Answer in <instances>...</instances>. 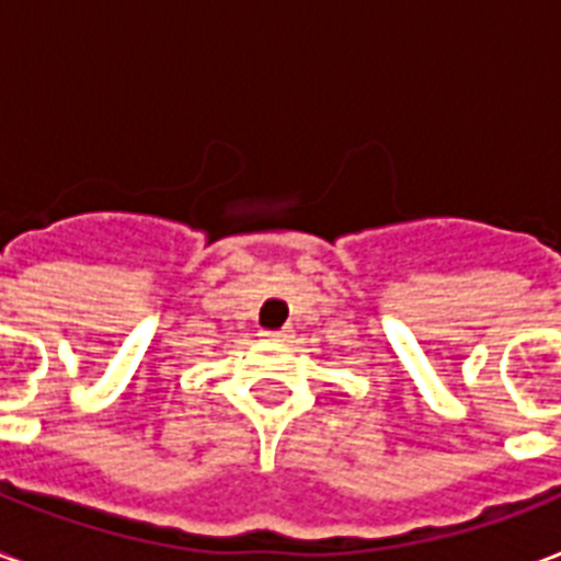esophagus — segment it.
I'll use <instances>...</instances> for the list:
<instances>
[{
	"instance_id": "obj_1",
	"label": "esophagus",
	"mask_w": 561,
	"mask_h": 561,
	"mask_svg": "<svg viewBox=\"0 0 561 561\" xmlns=\"http://www.w3.org/2000/svg\"><path fill=\"white\" fill-rule=\"evenodd\" d=\"M262 337H264V341H271V343H282V341H285V337H288V334H285V332H273V329H264Z\"/></svg>"
}]
</instances>
